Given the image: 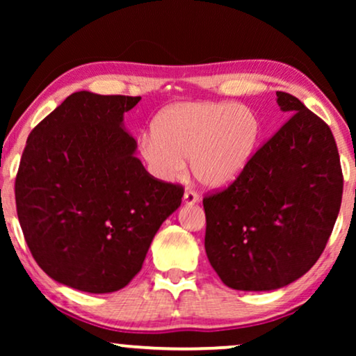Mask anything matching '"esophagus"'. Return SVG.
Masks as SVG:
<instances>
[{"label": "esophagus", "instance_id": "obj_1", "mask_svg": "<svg viewBox=\"0 0 356 356\" xmlns=\"http://www.w3.org/2000/svg\"><path fill=\"white\" fill-rule=\"evenodd\" d=\"M184 201L185 204H195L200 201V195H197L195 190H186L184 193Z\"/></svg>", "mask_w": 356, "mask_h": 356}]
</instances>
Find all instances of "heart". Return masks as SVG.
I'll use <instances>...</instances> for the list:
<instances>
[{"instance_id": "b5f03b06", "label": "heart", "mask_w": 356, "mask_h": 356, "mask_svg": "<svg viewBox=\"0 0 356 356\" xmlns=\"http://www.w3.org/2000/svg\"><path fill=\"white\" fill-rule=\"evenodd\" d=\"M261 120L246 105L232 102H186L168 106L154 131L140 138L144 161L155 177L174 180L191 170L213 188L234 182L250 163L261 138Z\"/></svg>"}]
</instances>
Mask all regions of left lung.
I'll list each match as a JSON object with an SVG mask.
<instances>
[{
    "label": "left lung",
    "mask_w": 356,
    "mask_h": 356,
    "mask_svg": "<svg viewBox=\"0 0 356 356\" xmlns=\"http://www.w3.org/2000/svg\"><path fill=\"white\" fill-rule=\"evenodd\" d=\"M276 97L291 118L232 184L202 200L209 262L237 291H273L303 276L341 209L344 177L327 122L291 94Z\"/></svg>",
    "instance_id": "1"
}]
</instances>
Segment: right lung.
<instances>
[{
  "label": "right lung",
  "mask_w": 356,
  "mask_h": 356,
  "mask_svg": "<svg viewBox=\"0 0 356 356\" xmlns=\"http://www.w3.org/2000/svg\"><path fill=\"white\" fill-rule=\"evenodd\" d=\"M141 97L69 95L28 136L15 177L17 215L44 272L89 293L140 272L154 236L184 196L134 155L124 113Z\"/></svg>",
  "instance_id": "1"
}]
</instances>
